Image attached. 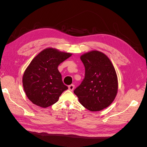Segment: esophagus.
I'll use <instances>...</instances> for the list:
<instances>
[{"mask_svg": "<svg viewBox=\"0 0 147 147\" xmlns=\"http://www.w3.org/2000/svg\"><path fill=\"white\" fill-rule=\"evenodd\" d=\"M74 87H75V86L74 85V84H70V85H69V86H68L69 90L70 91H73L74 89Z\"/></svg>", "mask_w": 147, "mask_h": 147, "instance_id": "obj_1", "label": "esophagus"}]
</instances>
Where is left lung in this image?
<instances>
[{
	"mask_svg": "<svg viewBox=\"0 0 147 147\" xmlns=\"http://www.w3.org/2000/svg\"><path fill=\"white\" fill-rule=\"evenodd\" d=\"M84 78L74 92L80 104L91 112L103 110L114 100L118 91L116 71L109 57L99 51L82 55Z\"/></svg>",
	"mask_w": 147,
	"mask_h": 147,
	"instance_id": "obj_1",
	"label": "left lung"
}]
</instances>
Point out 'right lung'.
<instances>
[{
  "label": "right lung",
  "mask_w": 147,
  "mask_h": 147,
  "mask_svg": "<svg viewBox=\"0 0 147 147\" xmlns=\"http://www.w3.org/2000/svg\"><path fill=\"white\" fill-rule=\"evenodd\" d=\"M71 56V53L48 48L30 62L24 73L23 84L26 96L34 104L48 107L58 101L62 93L67 90L57 67Z\"/></svg>",
  "instance_id": "1"
}]
</instances>
